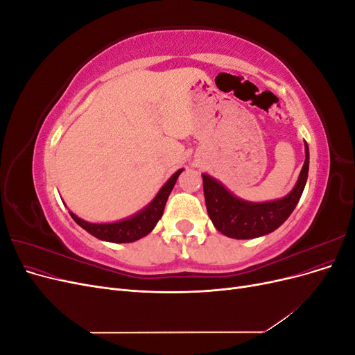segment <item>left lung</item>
<instances>
[{
	"instance_id": "obj_1",
	"label": "left lung",
	"mask_w": 355,
	"mask_h": 355,
	"mask_svg": "<svg viewBox=\"0 0 355 355\" xmlns=\"http://www.w3.org/2000/svg\"><path fill=\"white\" fill-rule=\"evenodd\" d=\"M309 170V149L305 142V163L293 189L283 198L247 201L234 196L222 182L202 173L204 198L209 216L219 232L235 240H249L275 231L287 220L302 196Z\"/></svg>"
}]
</instances>
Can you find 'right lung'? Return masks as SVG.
I'll list each match as a JSON object with an SVG mask.
<instances>
[{"mask_svg": "<svg viewBox=\"0 0 355 355\" xmlns=\"http://www.w3.org/2000/svg\"><path fill=\"white\" fill-rule=\"evenodd\" d=\"M184 171V168L178 170L176 173L171 175L166 184L159 188L157 196L153 198V201L145 206L142 210L132 214L125 219L116 220V222H106V223H93L87 222L77 214L69 211L71 218L77 222L83 230L92 234L93 237L99 239L102 241L110 243H133L136 240H141L145 235L151 232L157 222L163 216V211L166 207L167 198L170 196L171 189H173L179 175Z\"/></svg>", "mask_w": 355, "mask_h": 355, "instance_id": "add662e5", "label": "right lung"}]
</instances>
